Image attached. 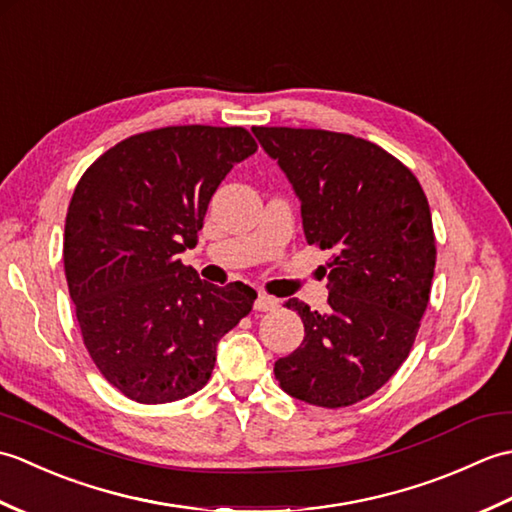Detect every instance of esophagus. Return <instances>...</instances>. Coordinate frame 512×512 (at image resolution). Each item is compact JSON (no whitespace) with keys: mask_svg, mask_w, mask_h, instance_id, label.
Masks as SVG:
<instances>
[{"mask_svg":"<svg viewBox=\"0 0 512 512\" xmlns=\"http://www.w3.org/2000/svg\"><path fill=\"white\" fill-rule=\"evenodd\" d=\"M279 308V299L270 297V295H259L255 299V310L257 312H270V310H277Z\"/></svg>","mask_w":512,"mask_h":512,"instance_id":"34e87169","label":"esophagus"}]
</instances>
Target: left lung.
<instances>
[{
    "label": "left lung",
    "mask_w": 512,
    "mask_h": 512,
    "mask_svg": "<svg viewBox=\"0 0 512 512\" xmlns=\"http://www.w3.org/2000/svg\"><path fill=\"white\" fill-rule=\"evenodd\" d=\"M301 202L308 244L330 250L328 310L288 299L303 343L275 363L288 396L339 409L405 363L429 303L436 235L416 176L383 147L325 129L253 127Z\"/></svg>",
    "instance_id": "left-lung-1"
}]
</instances>
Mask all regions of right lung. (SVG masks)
I'll return each instance as SVG.
<instances>
[{
    "label": "right lung",
    "instance_id": "obj_1",
    "mask_svg": "<svg viewBox=\"0 0 512 512\" xmlns=\"http://www.w3.org/2000/svg\"><path fill=\"white\" fill-rule=\"evenodd\" d=\"M255 151L244 127H160L107 149L76 184L65 279L94 365L127 398L195 394L217 341L253 310V288L202 281L178 255L198 244L226 173Z\"/></svg>",
    "mask_w": 512,
    "mask_h": 512
}]
</instances>
